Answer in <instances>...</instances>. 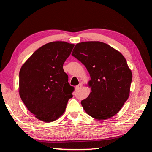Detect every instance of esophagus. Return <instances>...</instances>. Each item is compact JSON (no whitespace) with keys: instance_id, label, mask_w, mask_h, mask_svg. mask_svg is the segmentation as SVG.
Returning a JSON list of instances; mask_svg holds the SVG:
<instances>
[{"instance_id":"34e87169","label":"esophagus","mask_w":152,"mask_h":152,"mask_svg":"<svg viewBox=\"0 0 152 152\" xmlns=\"http://www.w3.org/2000/svg\"><path fill=\"white\" fill-rule=\"evenodd\" d=\"M82 87V83H80L79 85L75 87V90H79L80 89H81Z\"/></svg>"}]
</instances>
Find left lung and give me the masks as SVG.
Instances as JSON below:
<instances>
[{
    "mask_svg": "<svg viewBox=\"0 0 152 152\" xmlns=\"http://www.w3.org/2000/svg\"><path fill=\"white\" fill-rule=\"evenodd\" d=\"M86 67L91 92L81 104L89 116L106 120L120 111L130 93L132 72L123 55L99 41L76 44L72 53Z\"/></svg>",
    "mask_w": 152,
    "mask_h": 152,
    "instance_id": "left-lung-1",
    "label": "left lung"
}]
</instances>
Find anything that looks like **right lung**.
<instances>
[{
  "mask_svg": "<svg viewBox=\"0 0 152 152\" xmlns=\"http://www.w3.org/2000/svg\"><path fill=\"white\" fill-rule=\"evenodd\" d=\"M74 44L63 41L42 45L32 54L20 71L19 94L35 117L44 122L57 120L73 97L63 64Z\"/></svg>",
  "mask_w": 152,
  "mask_h": 152,
  "instance_id": "right-lung-1",
  "label": "right lung"
}]
</instances>
